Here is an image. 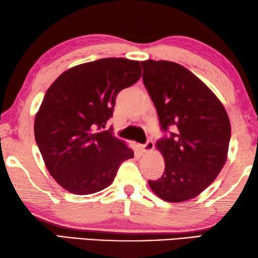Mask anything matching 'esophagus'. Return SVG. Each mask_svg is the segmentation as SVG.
<instances>
[{"label": "esophagus", "instance_id": "esophagus-1", "mask_svg": "<svg viewBox=\"0 0 258 258\" xmlns=\"http://www.w3.org/2000/svg\"><path fill=\"white\" fill-rule=\"evenodd\" d=\"M153 147H154V143L152 141H147L144 145H141V150H142V152L146 153V152H150L153 150Z\"/></svg>", "mask_w": 258, "mask_h": 258}]
</instances>
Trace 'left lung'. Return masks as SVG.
<instances>
[{"label": "left lung", "mask_w": 258, "mask_h": 258, "mask_svg": "<svg viewBox=\"0 0 258 258\" xmlns=\"http://www.w3.org/2000/svg\"><path fill=\"white\" fill-rule=\"evenodd\" d=\"M142 66L143 82L161 129H176L155 144L166 167L161 178L149 180V185L164 201L193 199L213 183L226 162L229 116L216 95L184 66L152 59Z\"/></svg>", "instance_id": "obj_1"}]
</instances>
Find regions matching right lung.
Wrapping results in <instances>:
<instances>
[{
    "label": "right lung",
    "instance_id": "1",
    "mask_svg": "<svg viewBox=\"0 0 258 258\" xmlns=\"http://www.w3.org/2000/svg\"><path fill=\"white\" fill-rule=\"evenodd\" d=\"M141 77L137 60L103 58L67 70L46 90L34 134L46 169L66 191L99 192L134 158L124 142L103 129L117 94Z\"/></svg>",
    "mask_w": 258,
    "mask_h": 258
}]
</instances>
